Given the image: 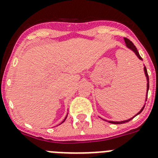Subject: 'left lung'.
I'll return each instance as SVG.
<instances>
[{
    "label": "left lung",
    "mask_w": 158,
    "mask_h": 158,
    "mask_svg": "<svg viewBox=\"0 0 158 158\" xmlns=\"http://www.w3.org/2000/svg\"><path fill=\"white\" fill-rule=\"evenodd\" d=\"M124 41H125V43H126L127 47V48L129 49V50H131V51H133V52L135 54V55H136V56L138 57V58H139V59L142 60V58H141L140 54H139V51H138V50H137V48H136V47H135V46L134 45V43H132V42H131V41H130V40H128V39H126V38H124ZM144 73H145V76H146V81H147V85H146V100H145V104H144V105H143V107H142V109H141L140 111H139V112L137 113V114L135 115V116H133V117H132V118H129V119H127V120H123V121H110V120H106V119H104V118H101L102 119H103V120L107 121V122L110 123H113V124H122V123H127V122H129V121H131V119H132V118H134L135 116H136V115H139V114H140V113L142 112V110L144 109L145 105H146V100H147L148 91H149V76H148L147 69H146V66H145V65H144Z\"/></svg>",
    "instance_id": "left-lung-1"
}]
</instances>
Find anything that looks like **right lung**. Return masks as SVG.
Returning <instances> with one entry per match:
<instances>
[{"instance_id": "add662e5", "label": "right lung", "mask_w": 158, "mask_h": 158, "mask_svg": "<svg viewBox=\"0 0 158 158\" xmlns=\"http://www.w3.org/2000/svg\"><path fill=\"white\" fill-rule=\"evenodd\" d=\"M67 115H68V113H67V115H66V116H65V118H64V120H63V121H62V123H60V124H62V123H64V122H65V119H66V118H67Z\"/></svg>"}]
</instances>
